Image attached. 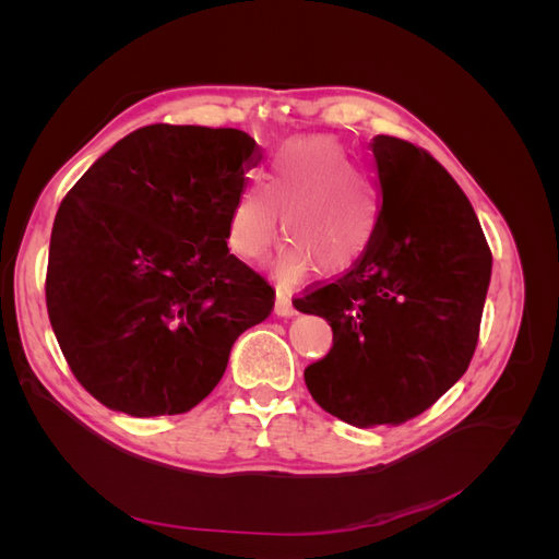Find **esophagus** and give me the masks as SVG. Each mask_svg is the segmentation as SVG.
I'll return each mask as SVG.
<instances>
[{
    "label": "esophagus",
    "instance_id": "34e87169",
    "mask_svg": "<svg viewBox=\"0 0 559 559\" xmlns=\"http://www.w3.org/2000/svg\"><path fill=\"white\" fill-rule=\"evenodd\" d=\"M275 314H280V317H294L296 314L292 298L286 296L284 292H277V296H275Z\"/></svg>",
    "mask_w": 559,
    "mask_h": 559
}]
</instances>
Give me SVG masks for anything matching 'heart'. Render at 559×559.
<instances>
[{"label":"heart","mask_w":559,"mask_h":559,"mask_svg":"<svg viewBox=\"0 0 559 559\" xmlns=\"http://www.w3.org/2000/svg\"><path fill=\"white\" fill-rule=\"evenodd\" d=\"M264 195L245 189L228 216L226 242L242 261H261L282 233L275 261L280 282L292 284L314 267L341 275L373 247L380 228V195L341 142L302 138L282 144L267 163Z\"/></svg>","instance_id":"heart-1"}]
</instances>
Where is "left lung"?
<instances>
[{"mask_svg":"<svg viewBox=\"0 0 559 559\" xmlns=\"http://www.w3.org/2000/svg\"><path fill=\"white\" fill-rule=\"evenodd\" d=\"M380 228L343 277L296 298L333 347L306 368L312 399L352 427L403 425L460 380L478 345L492 251L468 198L429 151L378 134Z\"/></svg>","mask_w":559,"mask_h":559,"instance_id":"left-lung-1","label":"left lung"}]
</instances>
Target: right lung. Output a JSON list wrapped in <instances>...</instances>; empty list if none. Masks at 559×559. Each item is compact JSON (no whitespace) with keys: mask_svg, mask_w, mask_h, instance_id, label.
I'll list each match as a JSON object with an SVG mask.
<instances>
[{"mask_svg":"<svg viewBox=\"0 0 559 559\" xmlns=\"http://www.w3.org/2000/svg\"><path fill=\"white\" fill-rule=\"evenodd\" d=\"M257 148L235 128L146 126L64 195L46 308L74 378L107 408L189 413L238 335L273 312V286L226 245Z\"/></svg>","mask_w":559,"mask_h":559,"instance_id":"1","label":"right lung"}]
</instances>
